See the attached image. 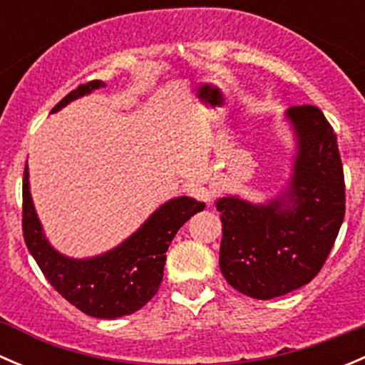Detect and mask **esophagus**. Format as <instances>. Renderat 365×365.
Returning a JSON list of instances; mask_svg holds the SVG:
<instances>
[{
	"instance_id": "obj_1",
	"label": "esophagus",
	"mask_w": 365,
	"mask_h": 365,
	"mask_svg": "<svg viewBox=\"0 0 365 365\" xmlns=\"http://www.w3.org/2000/svg\"><path fill=\"white\" fill-rule=\"evenodd\" d=\"M220 192H222V185H220V182L219 180H212L208 187V194H206V200L212 203L217 196H220Z\"/></svg>"
}]
</instances>
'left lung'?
<instances>
[{
    "mask_svg": "<svg viewBox=\"0 0 365 365\" xmlns=\"http://www.w3.org/2000/svg\"><path fill=\"white\" fill-rule=\"evenodd\" d=\"M295 138L288 183L270 200H217L222 222L219 264L244 295L270 300L302 288L322 270L344 219L337 135L314 106L284 113Z\"/></svg>",
    "mask_w": 365,
    "mask_h": 365,
    "instance_id": "1",
    "label": "left lung"
}]
</instances>
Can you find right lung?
Segmentation results:
<instances>
[{
	"label": "right lung",
	"instance_id": "obj_1",
	"mask_svg": "<svg viewBox=\"0 0 365 365\" xmlns=\"http://www.w3.org/2000/svg\"><path fill=\"white\" fill-rule=\"evenodd\" d=\"M104 86V81L81 84L54 106L51 113H58L70 102ZM203 208L205 203L194 197H173L160 205L116 247L91 257H70L56 251L47 240L29 192L28 165L24 169L23 233L26 247L51 286L79 311L93 318H121L148 304L160 288L169 244L180 227Z\"/></svg>",
	"mask_w": 365,
	"mask_h": 365
}]
</instances>
